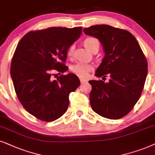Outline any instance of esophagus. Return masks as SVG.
<instances>
[{"label":"esophagus","mask_w":155,"mask_h":155,"mask_svg":"<svg viewBox=\"0 0 155 155\" xmlns=\"http://www.w3.org/2000/svg\"><path fill=\"white\" fill-rule=\"evenodd\" d=\"M80 81H81V84H84V83H86L88 80L86 79H83V78H80Z\"/></svg>","instance_id":"obj_1"}]
</instances>
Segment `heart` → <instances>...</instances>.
I'll return each mask as SVG.
<instances>
[{
	"mask_svg": "<svg viewBox=\"0 0 155 155\" xmlns=\"http://www.w3.org/2000/svg\"><path fill=\"white\" fill-rule=\"evenodd\" d=\"M84 45L86 49L92 51L96 47H99V42L97 39L94 38H86L84 42ZM74 51V45H72L68 49V56L71 57L73 56ZM93 65L84 62H77L71 66V70L73 73L80 77H86L89 72L93 69Z\"/></svg>",
	"mask_w": 155,
	"mask_h": 155,
	"instance_id": "b5f03b06",
	"label": "heart"
}]
</instances>
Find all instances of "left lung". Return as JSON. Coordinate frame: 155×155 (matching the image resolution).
<instances>
[{"label": "left lung", "instance_id": "8db88e82", "mask_svg": "<svg viewBox=\"0 0 155 155\" xmlns=\"http://www.w3.org/2000/svg\"><path fill=\"white\" fill-rule=\"evenodd\" d=\"M86 35L101 43L105 56L96 71L98 77L110 76L109 81L91 80L90 104L94 112L108 119L127 115L141 96L147 75V62L137 40L128 31L96 25L84 28Z\"/></svg>", "mask_w": 155, "mask_h": 155}]
</instances>
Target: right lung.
Segmentation results:
<instances>
[{"label": "right lung", "mask_w": 155, "mask_h": 155, "mask_svg": "<svg viewBox=\"0 0 155 155\" xmlns=\"http://www.w3.org/2000/svg\"><path fill=\"white\" fill-rule=\"evenodd\" d=\"M81 32V27H52L29 32L18 44L10 66L14 88L22 106L41 120L50 122L62 116L70 93L80 85L75 74L54 79L51 72L67 71L64 64L67 51Z\"/></svg>", "instance_id": "obj_1"}]
</instances>
